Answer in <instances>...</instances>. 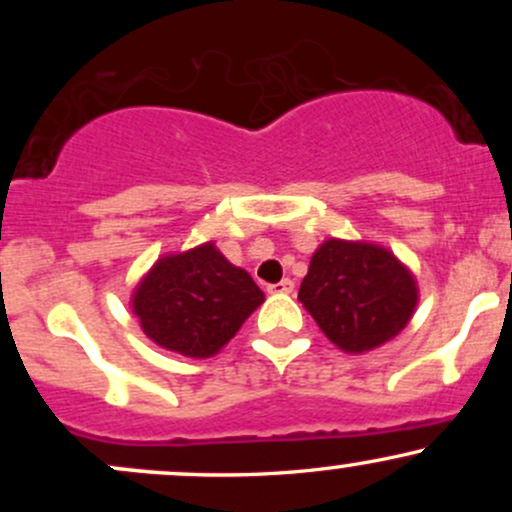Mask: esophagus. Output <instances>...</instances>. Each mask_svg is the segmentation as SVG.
I'll return each mask as SVG.
<instances>
[{"instance_id":"1","label":"esophagus","mask_w":512,"mask_h":512,"mask_svg":"<svg viewBox=\"0 0 512 512\" xmlns=\"http://www.w3.org/2000/svg\"><path fill=\"white\" fill-rule=\"evenodd\" d=\"M267 291L269 293H291L293 291V281L291 279H281L279 284H269Z\"/></svg>"}]
</instances>
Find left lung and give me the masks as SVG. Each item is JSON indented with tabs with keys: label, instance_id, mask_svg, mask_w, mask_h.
I'll list each match as a JSON object with an SVG mask.
<instances>
[{
	"label": "left lung",
	"instance_id": "left-lung-1",
	"mask_svg": "<svg viewBox=\"0 0 512 512\" xmlns=\"http://www.w3.org/2000/svg\"><path fill=\"white\" fill-rule=\"evenodd\" d=\"M298 301L334 346L363 354L407 327L419 289L383 245L330 238L315 250Z\"/></svg>",
	"mask_w": 512,
	"mask_h": 512
}]
</instances>
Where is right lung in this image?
<instances>
[{"label": "right lung", "mask_w": 512, "mask_h": 512, "mask_svg": "<svg viewBox=\"0 0 512 512\" xmlns=\"http://www.w3.org/2000/svg\"><path fill=\"white\" fill-rule=\"evenodd\" d=\"M262 303L260 286L214 243L161 257L132 296L146 337L190 358L219 354Z\"/></svg>", "instance_id": "right-lung-1"}]
</instances>
